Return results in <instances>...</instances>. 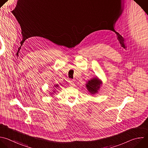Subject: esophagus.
I'll return each instance as SVG.
<instances>
[{
    "label": "esophagus",
    "mask_w": 148,
    "mask_h": 148,
    "mask_svg": "<svg viewBox=\"0 0 148 148\" xmlns=\"http://www.w3.org/2000/svg\"><path fill=\"white\" fill-rule=\"evenodd\" d=\"M70 86H75V84H74V82L73 81V80H70L69 81Z\"/></svg>",
    "instance_id": "1"
}]
</instances>
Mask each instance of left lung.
<instances>
[{
    "mask_svg": "<svg viewBox=\"0 0 148 148\" xmlns=\"http://www.w3.org/2000/svg\"><path fill=\"white\" fill-rule=\"evenodd\" d=\"M102 82L97 78H93L90 80L88 81L86 84V89L91 94H95L98 92V90L100 89Z\"/></svg>",
    "mask_w": 148,
    "mask_h": 148,
    "instance_id": "obj_1",
    "label": "left lung"
}]
</instances>
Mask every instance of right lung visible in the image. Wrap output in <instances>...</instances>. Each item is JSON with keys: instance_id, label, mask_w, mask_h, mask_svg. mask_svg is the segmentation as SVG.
Here are the masks:
<instances>
[{"instance_id": "obj_1", "label": "right lung", "mask_w": 148, "mask_h": 148, "mask_svg": "<svg viewBox=\"0 0 148 148\" xmlns=\"http://www.w3.org/2000/svg\"><path fill=\"white\" fill-rule=\"evenodd\" d=\"M58 87H59V85H55V88H54L56 89V88H58ZM53 92L55 93V90H53ZM53 92H52V93H51V94H53Z\"/></svg>"}]
</instances>
